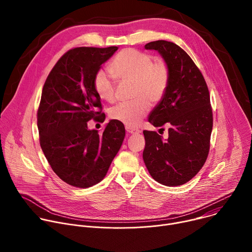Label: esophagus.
Listing matches in <instances>:
<instances>
[{"instance_id": "obj_1", "label": "esophagus", "mask_w": 252, "mask_h": 252, "mask_svg": "<svg viewBox=\"0 0 252 252\" xmlns=\"http://www.w3.org/2000/svg\"><path fill=\"white\" fill-rule=\"evenodd\" d=\"M126 129L130 134H138L140 132L139 129H136V128H133V127H130V126H126Z\"/></svg>"}]
</instances>
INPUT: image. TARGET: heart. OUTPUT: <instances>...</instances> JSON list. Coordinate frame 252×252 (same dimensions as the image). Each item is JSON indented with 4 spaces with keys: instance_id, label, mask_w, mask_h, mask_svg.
Here are the masks:
<instances>
[{
    "instance_id": "b5f03b06",
    "label": "heart",
    "mask_w": 252,
    "mask_h": 252,
    "mask_svg": "<svg viewBox=\"0 0 252 252\" xmlns=\"http://www.w3.org/2000/svg\"><path fill=\"white\" fill-rule=\"evenodd\" d=\"M107 75L98 71L94 80V88L98 97L112 102L115 99L116 83L131 82L132 97L129 102H121L113 107L110 116L126 126H137L148 113L149 102L158 103L164 96L169 69L162 61L154 62L150 54L126 49L120 52L107 67Z\"/></svg>"
}]
</instances>
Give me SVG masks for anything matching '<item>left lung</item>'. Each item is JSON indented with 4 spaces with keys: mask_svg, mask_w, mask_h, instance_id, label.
<instances>
[{
    "mask_svg": "<svg viewBox=\"0 0 252 252\" xmlns=\"http://www.w3.org/2000/svg\"><path fill=\"white\" fill-rule=\"evenodd\" d=\"M145 49L158 51L169 69L166 93L151 112L149 123L169 127L165 139L156 131L143 130L142 158L155 181L178 187L196 175L208 156L212 130L209 92L200 70L181 47L161 40Z\"/></svg>",
    "mask_w": 252,
    "mask_h": 252,
    "instance_id": "8db88e82",
    "label": "left lung"
}]
</instances>
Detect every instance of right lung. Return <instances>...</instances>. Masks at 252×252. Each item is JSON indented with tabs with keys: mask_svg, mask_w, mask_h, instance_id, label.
<instances>
[{
	"mask_svg": "<svg viewBox=\"0 0 252 252\" xmlns=\"http://www.w3.org/2000/svg\"><path fill=\"white\" fill-rule=\"evenodd\" d=\"M118 49L69 50L44 85L37 122L40 145L54 172L69 186L87 189L102 181L123 145L126 129L118 121L111 120L101 134L88 127L98 115L104 122L94 80Z\"/></svg>",
	"mask_w": 252,
	"mask_h": 252,
	"instance_id": "add662e5",
	"label": "right lung"
}]
</instances>
